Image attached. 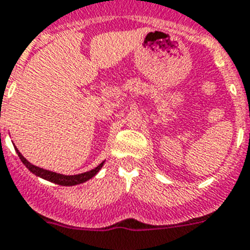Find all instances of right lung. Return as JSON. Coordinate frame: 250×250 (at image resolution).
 Returning a JSON list of instances; mask_svg holds the SVG:
<instances>
[{"mask_svg": "<svg viewBox=\"0 0 250 250\" xmlns=\"http://www.w3.org/2000/svg\"><path fill=\"white\" fill-rule=\"evenodd\" d=\"M16 152H18L19 158L21 160L22 164L25 165L26 168H28L29 171H32L33 174L37 175V176H39V177H42V179H44V180L51 181V183H55V184L62 185V187H71V185H78V184H82V183H84V181L89 180V179H92V177L94 176V175H96L97 172L101 170V168H102L103 164H104V162H102V164L98 165L96 168H93V170L88 171V172H84V174L61 175V174H56V172H52V171L44 170V168H41V167L34 166V165H32L30 162H28V161L24 158V156H22L20 152H19V149H16Z\"/></svg>", "mask_w": 250, "mask_h": 250, "instance_id": "1", "label": "right lung"}]
</instances>
